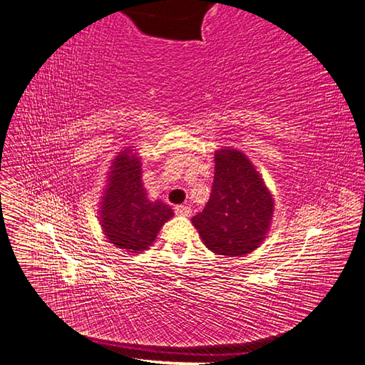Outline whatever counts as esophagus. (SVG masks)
Returning a JSON list of instances; mask_svg holds the SVG:
<instances>
[{
	"mask_svg": "<svg viewBox=\"0 0 365 365\" xmlns=\"http://www.w3.org/2000/svg\"><path fill=\"white\" fill-rule=\"evenodd\" d=\"M175 213L181 215V216H190L192 208L189 205H176L175 207Z\"/></svg>",
	"mask_w": 365,
	"mask_h": 365,
	"instance_id": "obj_1",
	"label": "esophagus"
}]
</instances>
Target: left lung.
<instances>
[{
  "label": "left lung",
  "instance_id": "1",
  "mask_svg": "<svg viewBox=\"0 0 365 365\" xmlns=\"http://www.w3.org/2000/svg\"><path fill=\"white\" fill-rule=\"evenodd\" d=\"M272 215L274 197L245 153L216 150L212 195L192 217L204 245L219 256H245L267 239Z\"/></svg>",
  "mask_w": 365,
  "mask_h": 365
}]
</instances>
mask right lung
<instances>
[{
  "instance_id": "obj_1",
  "label": "right lung",
  "mask_w": 365,
  "mask_h": 365,
  "mask_svg": "<svg viewBox=\"0 0 365 365\" xmlns=\"http://www.w3.org/2000/svg\"><path fill=\"white\" fill-rule=\"evenodd\" d=\"M173 216L160 200L150 201L141 181V158L129 146L109 165L98 208V220L106 240L115 248L141 254L155 242L158 231Z\"/></svg>"
}]
</instances>
